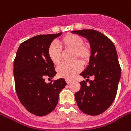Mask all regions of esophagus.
<instances>
[{
  "label": "esophagus",
  "instance_id": "obj_1",
  "mask_svg": "<svg viewBox=\"0 0 131 131\" xmlns=\"http://www.w3.org/2000/svg\"><path fill=\"white\" fill-rule=\"evenodd\" d=\"M66 82H67V84H69L71 83L72 81L71 80H66Z\"/></svg>",
  "mask_w": 131,
  "mask_h": 131
}]
</instances>
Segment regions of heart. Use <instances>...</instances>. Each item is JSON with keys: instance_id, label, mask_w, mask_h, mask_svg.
Returning a JSON list of instances; mask_svg holds the SVG:
<instances>
[{"instance_id": "obj_1", "label": "heart", "mask_w": 131, "mask_h": 131, "mask_svg": "<svg viewBox=\"0 0 131 131\" xmlns=\"http://www.w3.org/2000/svg\"><path fill=\"white\" fill-rule=\"evenodd\" d=\"M59 45L64 49L73 51V60L78 59L82 64H86L91 56V49L84 44V39L80 36L70 34L65 36L59 41ZM48 56L54 64L57 65L61 61V53L59 48L51 44L48 49ZM82 69L79 62L71 64H62L58 67V73L62 78L71 80Z\"/></svg>"}]
</instances>
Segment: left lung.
<instances>
[{
	"label": "left lung",
	"mask_w": 131,
	"mask_h": 131,
	"mask_svg": "<svg viewBox=\"0 0 131 131\" xmlns=\"http://www.w3.org/2000/svg\"><path fill=\"white\" fill-rule=\"evenodd\" d=\"M71 32L86 38L91 49L88 65L80 73L89 84L80 82L81 88L75 94L76 102L84 113L97 116L110 107L118 90L121 70L116 47L107 37L94 30ZM90 77L93 80H89Z\"/></svg>",
	"instance_id": "8db88e82"
}]
</instances>
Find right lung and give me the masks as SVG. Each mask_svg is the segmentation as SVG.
<instances>
[{"instance_id": "add662e5", "label": "right lung", "mask_w": 131, "mask_h": 131, "mask_svg": "<svg viewBox=\"0 0 131 131\" xmlns=\"http://www.w3.org/2000/svg\"><path fill=\"white\" fill-rule=\"evenodd\" d=\"M39 35L19 45L13 62L15 90L21 103L34 115L43 116L57 105L59 93L67 85L63 78L45 83L56 74L54 64L48 56L51 42L62 35Z\"/></svg>"}]
</instances>
